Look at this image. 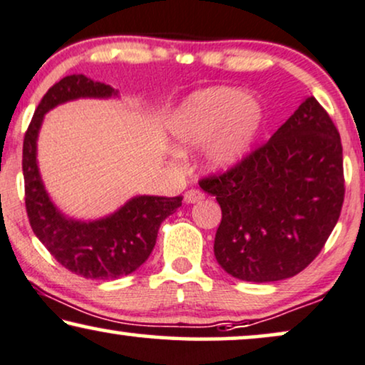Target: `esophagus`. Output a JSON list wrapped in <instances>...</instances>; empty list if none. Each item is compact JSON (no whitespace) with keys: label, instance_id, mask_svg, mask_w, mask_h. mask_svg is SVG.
<instances>
[{"label":"esophagus","instance_id":"1","mask_svg":"<svg viewBox=\"0 0 365 365\" xmlns=\"http://www.w3.org/2000/svg\"><path fill=\"white\" fill-rule=\"evenodd\" d=\"M205 195H203V192L197 190V188H192V190H188L185 193V202L187 203H197V202H202Z\"/></svg>","mask_w":365,"mask_h":365}]
</instances>
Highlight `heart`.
<instances>
[{
  "instance_id": "heart-1",
  "label": "heart",
  "mask_w": 365,
  "mask_h": 365,
  "mask_svg": "<svg viewBox=\"0 0 365 365\" xmlns=\"http://www.w3.org/2000/svg\"><path fill=\"white\" fill-rule=\"evenodd\" d=\"M262 108L244 91L218 86L193 95L170 121V132L182 148L205 143V160L215 172L237 167L254 145Z\"/></svg>"
}]
</instances>
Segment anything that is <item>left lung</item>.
<instances>
[{
    "label": "left lung",
    "instance_id": "left-lung-1",
    "mask_svg": "<svg viewBox=\"0 0 365 365\" xmlns=\"http://www.w3.org/2000/svg\"><path fill=\"white\" fill-rule=\"evenodd\" d=\"M200 187L222 208L213 244L222 269L259 284L289 279L320 254L341 215V135L309 96L269 142Z\"/></svg>",
    "mask_w": 365,
    "mask_h": 365
}]
</instances>
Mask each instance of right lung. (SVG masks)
Instances as JSON below:
<instances>
[{
    "mask_svg": "<svg viewBox=\"0 0 365 365\" xmlns=\"http://www.w3.org/2000/svg\"><path fill=\"white\" fill-rule=\"evenodd\" d=\"M116 95L110 85L85 75L65 76L41 98L23 142L24 203L33 232L65 269L85 279L113 280L137 270L152 254L162 222L182 205V197L138 195L111 215L91 222L63 215L53 205L36 162L45 113L65 101Z\"/></svg>",
    "mask_w": 365,
    "mask_h": 365,
    "instance_id": "add662e5",
    "label": "right lung"
}]
</instances>
